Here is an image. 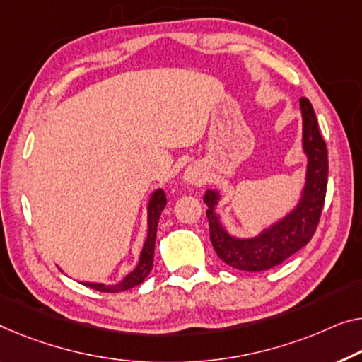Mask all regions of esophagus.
I'll list each match as a JSON object with an SVG mask.
<instances>
[{"label": "esophagus", "instance_id": "esophagus-1", "mask_svg": "<svg viewBox=\"0 0 362 362\" xmlns=\"http://www.w3.org/2000/svg\"><path fill=\"white\" fill-rule=\"evenodd\" d=\"M183 180H185L188 185H203L206 182V174H204L203 169L197 164L188 165L185 172H183Z\"/></svg>", "mask_w": 362, "mask_h": 362}]
</instances>
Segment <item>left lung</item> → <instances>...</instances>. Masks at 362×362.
I'll return each mask as SVG.
<instances>
[{
	"label": "left lung",
	"mask_w": 362,
	"mask_h": 362,
	"mask_svg": "<svg viewBox=\"0 0 362 362\" xmlns=\"http://www.w3.org/2000/svg\"><path fill=\"white\" fill-rule=\"evenodd\" d=\"M300 112L304 122L302 144L309 158V165L302 199L293 213L255 239H235L226 233L219 224L218 216L214 214V204L219 198L218 193L208 192L203 198L208 206L209 239L218 257L226 265L244 272H265L288 260L291 255L309 244L315 234L325 203L328 153L319 132L315 112L305 97H300Z\"/></svg>",
	"instance_id": "1"
}]
</instances>
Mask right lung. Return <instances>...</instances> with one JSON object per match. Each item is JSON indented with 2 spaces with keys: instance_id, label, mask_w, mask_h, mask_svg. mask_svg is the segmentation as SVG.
Instances as JSON below:
<instances>
[{
  "instance_id": "right-lung-1",
  "label": "right lung",
  "mask_w": 362,
  "mask_h": 362,
  "mask_svg": "<svg viewBox=\"0 0 362 362\" xmlns=\"http://www.w3.org/2000/svg\"><path fill=\"white\" fill-rule=\"evenodd\" d=\"M165 203H167V199H165L164 190L154 192L153 197H151V199H149L148 237H146V242H144L141 257H139V263H138V267L134 268V272L129 273L122 283H118L115 286H105V284H99V283H84V286H89L90 289L100 291V293H120V291L132 289V288H134V286L141 284L144 281V278L148 276L151 268H153L156 233H158L159 216H160V213H163Z\"/></svg>"
}]
</instances>
